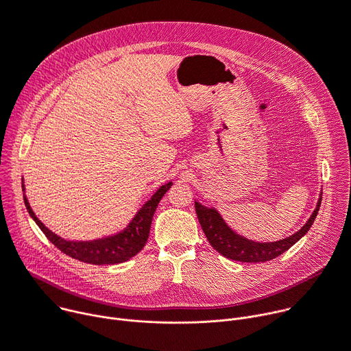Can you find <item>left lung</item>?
Returning a JSON list of instances; mask_svg holds the SVG:
<instances>
[{
	"instance_id": "1",
	"label": "left lung",
	"mask_w": 351,
	"mask_h": 351,
	"mask_svg": "<svg viewBox=\"0 0 351 351\" xmlns=\"http://www.w3.org/2000/svg\"><path fill=\"white\" fill-rule=\"evenodd\" d=\"M322 193H319V199L317 202L315 210L307 219V222L293 233L292 236L277 240L273 243H259L254 240H248L240 234H237L234 230H232L225 219L221 217V214L214 207H206L200 204L199 202H195L196 214L200 222V226L208 240V243L217 250L221 255L240 262H266L277 258L282 252H285L288 248H291L299 239H302L308 229L311 228L317 213L319 210Z\"/></svg>"
}]
</instances>
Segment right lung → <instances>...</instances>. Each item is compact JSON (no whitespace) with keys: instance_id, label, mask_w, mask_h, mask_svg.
Returning a JSON list of instances; mask_svg holds the SVG:
<instances>
[{"instance_id":"1","label":"right lung","mask_w":351,"mask_h":351,"mask_svg":"<svg viewBox=\"0 0 351 351\" xmlns=\"http://www.w3.org/2000/svg\"><path fill=\"white\" fill-rule=\"evenodd\" d=\"M171 185H173L171 181L162 185L152 195V197L148 202H145V204L137 211L132 222L122 232L112 236L103 237V239L89 240V241H71V240H64L63 237L55 234L37 218L33 208L30 207V203L26 195L23 196V199L30 217L36 221V223L40 226V229L44 232L48 240L52 241L62 252L85 263L115 265V263H122L129 261L144 248L149 236V229H151L155 210L160 199L165 196V193L170 189ZM22 186L25 191V185Z\"/></svg>"}]
</instances>
